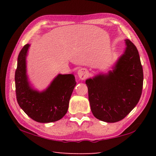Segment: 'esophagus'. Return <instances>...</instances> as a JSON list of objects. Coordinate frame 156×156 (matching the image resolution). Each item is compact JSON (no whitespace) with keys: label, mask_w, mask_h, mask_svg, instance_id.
I'll return each instance as SVG.
<instances>
[{"label":"esophagus","mask_w":156,"mask_h":156,"mask_svg":"<svg viewBox=\"0 0 156 156\" xmlns=\"http://www.w3.org/2000/svg\"><path fill=\"white\" fill-rule=\"evenodd\" d=\"M88 71L85 68L80 69L78 71V76L81 80H84L88 76Z\"/></svg>","instance_id":"34e87169"}]
</instances>
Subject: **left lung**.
<instances>
[{"instance_id": "left-lung-1", "label": "left lung", "mask_w": 156, "mask_h": 156, "mask_svg": "<svg viewBox=\"0 0 156 156\" xmlns=\"http://www.w3.org/2000/svg\"><path fill=\"white\" fill-rule=\"evenodd\" d=\"M125 41V51L113 71L85 82L92 113L104 122H116L125 118L142 94L143 69L139 53L131 41Z\"/></svg>"}]
</instances>
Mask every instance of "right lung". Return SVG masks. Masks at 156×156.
Segmentation results:
<instances>
[{
  "instance_id": "obj_1",
  "label": "right lung",
  "mask_w": 156,
  "mask_h": 156,
  "mask_svg": "<svg viewBox=\"0 0 156 156\" xmlns=\"http://www.w3.org/2000/svg\"><path fill=\"white\" fill-rule=\"evenodd\" d=\"M30 44L23 47L15 72L16 99L20 107L31 119L48 123L61 119L67 112L69 102L76 82L73 74H58L45 90L34 89L26 73V56Z\"/></svg>"
}]
</instances>
